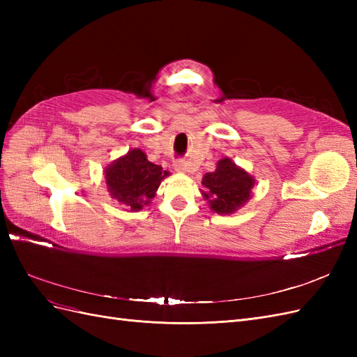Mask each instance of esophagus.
I'll use <instances>...</instances> for the list:
<instances>
[{
	"label": "esophagus",
	"mask_w": 357,
	"mask_h": 357,
	"mask_svg": "<svg viewBox=\"0 0 357 357\" xmlns=\"http://www.w3.org/2000/svg\"><path fill=\"white\" fill-rule=\"evenodd\" d=\"M174 169L178 171V172H185V171H186V162L181 160V159L176 160V162H174Z\"/></svg>",
	"instance_id": "obj_1"
}]
</instances>
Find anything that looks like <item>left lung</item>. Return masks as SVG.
Returning <instances> with one entry per match:
<instances>
[{
  "mask_svg": "<svg viewBox=\"0 0 357 357\" xmlns=\"http://www.w3.org/2000/svg\"><path fill=\"white\" fill-rule=\"evenodd\" d=\"M202 185L205 188L202 193L205 199H208L211 210L219 214H229L250 198L255 180L231 159L225 158L219 160L214 172L204 176Z\"/></svg>",
  "mask_w": 357,
  "mask_h": 357,
  "instance_id": "obj_1",
  "label": "left lung"
}]
</instances>
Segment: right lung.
I'll use <instances>...</instances> for the list:
<instances>
[{"instance_id":"obj_1","label":"right lung","mask_w":357,"mask_h":357,"mask_svg":"<svg viewBox=\"0 0 357 357\" xmlns=\"http://www.w3.org/2000/svg\"><path fill=\"white\" fill-rule=\"evenodd\" d=\"M168 176L162 167L149 162L144 152L134 149L105 169L112 197L132 211L142 210L155 197L162 178Z\"/></svg>"}]
</instances>
